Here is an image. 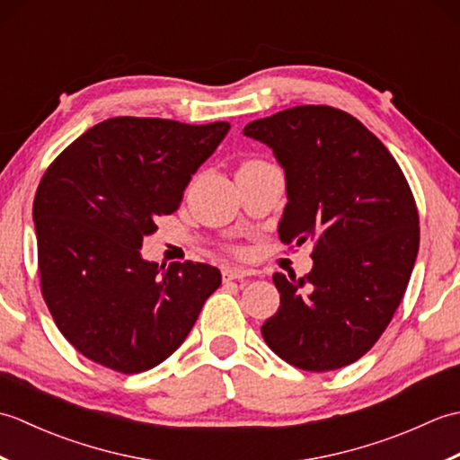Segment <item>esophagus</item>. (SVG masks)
Returning <instances> with one entry per match:
<instances>
[{
  "instance_id": "esophagus-1",
  "label": "esophagus",
  "mask_w": 460,
  "mask_h": 460,
  "mask_svg": "<svg viewBox=\"0 0 460 460\" xmlns=\"http://www.w3.org/2000/svg\"><path fill=\"white\" fill-rule=\"evenodd\" d=\"M221 275H223V280H225V282H229V280H237V279L251 277L252 272L247 270V269H243V267H223Z\"/></svg>"
}]
</instances>
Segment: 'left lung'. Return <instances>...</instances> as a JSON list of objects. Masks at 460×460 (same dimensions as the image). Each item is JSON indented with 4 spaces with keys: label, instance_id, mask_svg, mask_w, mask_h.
<instances>
[{
    "label": "left lung",
    "instance_id": "obj_1",
    "mask_svg": "<svg viewBox=\"0 0 460 460\" xmlns=\"http://www.w3.org/2000/svg\"><path fill=\"white\" fill-rule=\"evenodd\" d=\"M243 134L285 170L280 241H314L308 275H272L280 306L261 334L300 369L354 364L392 322L415 267L419 215L405 175L364 124L332 106H295Z\"/></svg>",
    "mask_w": 460,
    "mask_h": 460
}]
</instances>
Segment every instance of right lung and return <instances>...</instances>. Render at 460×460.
Instances as JSON below:
<instances>
[{"mask_svg":"<svg viewBox=\"0 0 460 460\" xmlns=\"http://www.w3.org/2000/svg\"><path fill=\"white\" fill-rule=\"evenodd\" d=\"M229 122L119 116L93 126L49 165L33 201L43 298L83 356L120 374L178 349L221 285L205 262L142 259L144 237L178 211L191 175Z\"/></svg>","mask_w":460,"mask_h":460,"instance_id":"right-lung-1","label":"right lung"}]
</instances>
